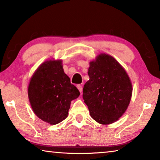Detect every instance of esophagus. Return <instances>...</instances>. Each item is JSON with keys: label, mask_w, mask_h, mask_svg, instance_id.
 Returning a JSON list of instances; mask_svg holds the SVG:
<instances>
[{"label": "esophagus", "mask_w": 160, "mask_h": 160, "mask_svg": "<svg viewBox=\"0 0 160 160\" xmlns=\"http://www.w3.org/2000/svg\"><path fill=\"white\" fill-rule=\"evenodd\" d=\"M77 88H78V90H79L81 94H82V85H77Z\"/></svg>", "instance_id": "obj_1"}]
</instances>
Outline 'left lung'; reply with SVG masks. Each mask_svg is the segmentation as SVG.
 <instances>
[{
    "label": "left lung",
    "mask_w": 160,
    "mask_h": 160,
    "mask_svg": "<svg viewBox=\"0 0 160 160\" xmlns=\"http://www.w3.org/2000/svg\"><path fill=\"white\" fill-rule=\"evenodd\" d=\"M88 75L82 97L91 117L101 124L115 122L126 112L131 99L128 74L115 58L102 53L90 62Z\"/></svg>",
    "instance_id": "obj_1"
}]
</instances>
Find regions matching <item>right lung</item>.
<instances>
[{
	"mask_svg": "<svg viewBox=\"0 0 160 160\" xmlns=\"http://www.w3.org/2000/svg\"><path fill=\"white\" fill-rule=\"evenodd\" d=\"M79 95V90L64 72L61 60L42 63L32 75L28 87L33 112L51 125L67 118L70 102Z\"/></svg>",
	"mask_w": 160,
	"mask_h": 160,
	"instance_id": "1",
	"label": "right lung"
}]
</instances>
